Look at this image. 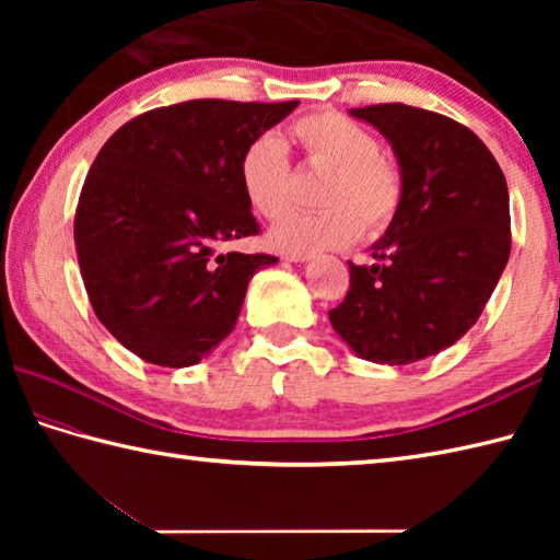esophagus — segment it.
<instances>
[{"label":"esophagus","mask_w":560,"mask_h":560,"mask_svg":"<svg viewBox=\"0 0 560 560\" xmlns=\"http://www.w3.org/2000/svg\"><path fill=\"white\" fill-rule=\"evenodd\" d=\"M313 257L311 249H291V253H283V259L289 261H307Z\"/></svg>","instance_id":"obj_1"}]
</instances>
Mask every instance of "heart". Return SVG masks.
Returning <instances> with one entry per match:
<instances>
[{"mask_svg":"<svg viewBox=\"0 0 560 560\" xmlns=\"http://www.w3.org/2000/svg\"><path fill=\"white\" fill-rule=\"evenodd\" d=\"M291 137L305 163L327 171L319 187V211H291L269 231L279 249H317L347 245L361 235L385 233L407 197L399 165L380 153L373 132L351 117L319 110L295 120ZM247 205L265 219H277L291 201V163L283 141L261 135L245 147L237 163Z\"/></svg>","mask_w":560,"mask_h":560,"instance_id":"heart-1","label":"heart"}]
</instances>
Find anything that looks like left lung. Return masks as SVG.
Masks as SVG:
<instances>
[{"label": "left lung", "mask_w": 560, "mask_h": 560, "mask_svg": "<svg viewBox=\"0 0 560 560\" xmlns=\"http://www.w3.org/2000/svg\"><path fill=\"white\" fill-rule=\"evenodd\" d=\"M397 153L407 197L377 265L349 261V291L329 311L365 361L407 365L452 347L477 323L510 257L508 183L469 127L404 103L351 110Z\"/></svg>", "instance_id": "obj_1"}]
</instances>
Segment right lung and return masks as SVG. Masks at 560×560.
Segmentation results:
<instances>
[{
	"instance_id": "1",
	"label": "right lung",
	"mask_w": 560,
	"mask_h": 560,
	"mask_svg": "<svg viewBox=\"0 0 560 560\" xmlns=\"http://www.w3.org/2000/svg\"><path fill=\"white\" fill-rule=\"evenodd\" d=\"M299 101H185L137 115L83 180L74 243L105 329L141 361L199 363L231 335L249 279L273 255L219 253L259 233L237 163Z\"/></svg>"
}]
</instances>
